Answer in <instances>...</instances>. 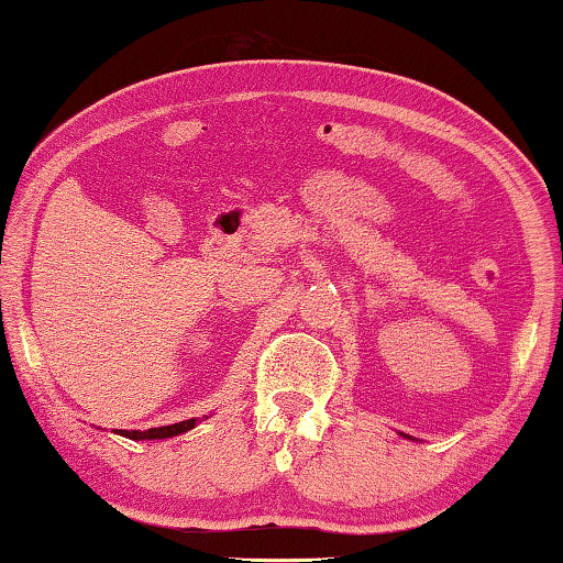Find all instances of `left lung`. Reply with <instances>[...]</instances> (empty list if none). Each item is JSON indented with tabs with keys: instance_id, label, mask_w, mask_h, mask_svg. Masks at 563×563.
Here are the masks:
<instances>
[{
	"instance_id": "left-lung-1",
	"label": "left lung",
	"mask_w": 563,
	"mask_h": 563,
	"mask_svg": "<svg viewBox=\"0 0 563 563\" xmlns=\"http://www.w3.org/2000/svg\"><path fill=\"white\" fill-rule=\"evenodd\" d=\"M401 435H406V433H401ZM406 438H411V435H406ZM411 441H413V438H411Z\"/></svg>"
}]
</instances>
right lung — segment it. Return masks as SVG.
Here are the masks:
<instances>
[{
    "instance_id": "obj_1",
    "label": "right lung",
    "mask_w": 563,
    "mask_h": 563,
    "mask_svg": "<svg viewBox=\"0 0 563 563\" xmlns=\"http://www.w3.org/2000/svg\"><path fill=\"white\" fill-rule=\"evenodd\" d=\"M197 423H199L197 418H189V421H179V423L162 426V428H147V431H115V433L130 438V441H165V438H175V435L191 431Z\"/></svg>"
}]
</instances>
